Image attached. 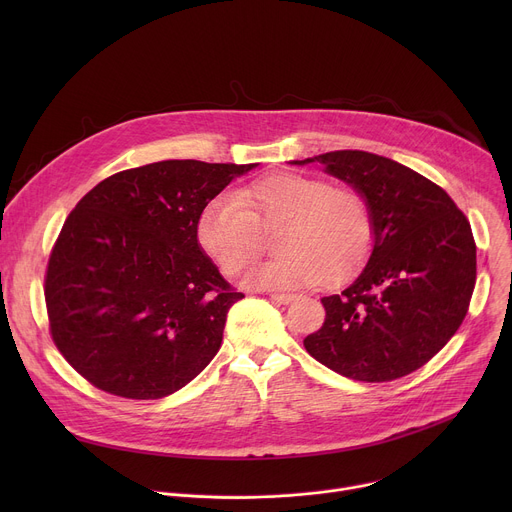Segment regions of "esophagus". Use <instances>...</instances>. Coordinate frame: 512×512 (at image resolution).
<instances>
[{
	"label": "esophagus",
	"instance_id": "esophagus-1",
	"mask_svg": "<svg viewBox=\"0 0 512 512\" xmlns=\"http://www.w3.org/2000/svg\"><path fill=\"white\" fill-rule=\"evenodd\" d=\"M294 294H271V300L273 302H277V304H289V302H294Z\"/></svg>",
	"mask_w": 512,
	"mask_h": 512
}]
</instances>
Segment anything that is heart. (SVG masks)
I'll list each match as a JSON object with an SVG mask.
<instances>
[{
    "label": "heart",
    "mask_w": 512,
    "mask_h": 512,
    "mask_svg": "<svg viewBox=\"0 0 512 512\" xmlns=\"http://www.w3.org/2000/svg\"><path fill=\"white\" fill-rule=\"evenodd\" d=\"M281 227L279 259L253 267L245 283L259 289H296L338 283L367 259L375 221L369 200L354 188L277 172L221 194L198 216L200 247L229 277L247 269L263 251V233Z\"/></svg>",
    "instance_id": "1"
}]
</instances>
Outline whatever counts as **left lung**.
Returning <instances> with one entry per match:
<instances>
[{
    "instance_id": "obj_1",
    "label": "left lung",
    "mask_w": 512,
    "mask_h": 512,
    "mask_svg": "<svg viewBox=\"0 0 512 512\" xmlns=\"http://www.w3.org/2000/svg\"><path fill=\"white\" fill-rule=\"evenodd\" d=\"M318 162L369 200L375 221L367 265L340 294L322 298L326 320L304 338L334 373L367 383L405 377L460 328L476 283V243L464 212L425 176L360 150Z\"/></svg>"
}]
</instances>
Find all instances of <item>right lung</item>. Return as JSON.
<instances>
[{
	"mask_svg": "<svg viewBox=\"0 0 512 512\" xmlns=\"http://www.w3.org/2000/svg\"><path fill=\"white\" fill-rule=\"evenodd\" d=\"M257 164L166 160L87 192L52 249L44 296L70 367L125 399H162L200 375L245 298L198 243L204 206Z\"/></svg>",
	"mask_w": 512,
	"mask_h": 512,
	"instance_id": "obj_1",
	"label": "right lung"
}]
</instances>
